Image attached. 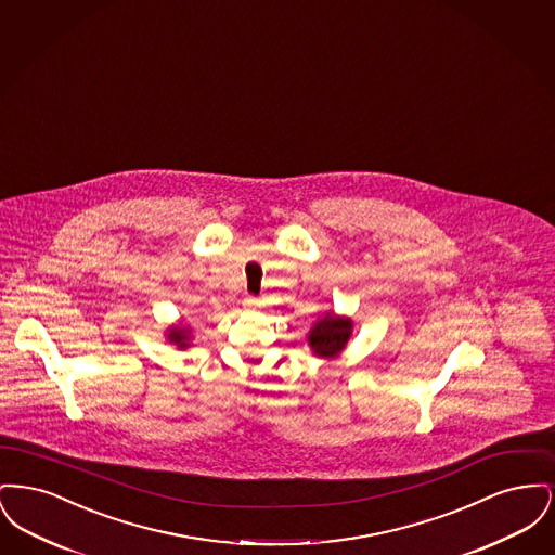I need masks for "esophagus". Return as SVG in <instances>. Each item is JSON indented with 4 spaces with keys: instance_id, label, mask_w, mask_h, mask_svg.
Here are the masks:
<instances>
[{
    "instance_id": "obj_1",
    "label": "esophagus",
    "mask_w": 555,
    "mask_h": 555,
    "mask_svg": "<svg viewBox=\"0 0 555 555\" xmlns=\"http://www.w3.org/2000/svg\"><path fill=\"white\" fill-rule=\"evenodd\" d=\"M243 306H245L247 310H260V308H262V299H258V297H245Z\"/></svg>"
}]
</instances>
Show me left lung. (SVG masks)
<instances>
[{"instance_id":"1","label":"left lung","mask_w":555,"mask_h":555,"mask_svg":"<svg viewBox=\"0 0 555 555\" xmlns=\"http://www.w3.org/2000/svg\"><path fill=\"white\" fill-rule=\"evenodd\" d=\"M353 335V320L335 312L318 318L308 331V345L312 353L324 360H335Z\"/></svg>"}]
</instances>
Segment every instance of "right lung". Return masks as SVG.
Wrapping results in <instances>:
<instances>
[{
  "mask_svg": "<svg viewBox=\"0 0 555 555\" xmlns=\"http://www.w3.org/2000/svg\"><path fill=\"white\" fill-rule=\"evenodd\" d=\"M164 337H166L168 344L175 345L177 349H186V347H191V341H193L191 326L183 324V320L177 322V324H170V326L164 331Z\"/></svg>",
  "mask_w": 555,
  "mask_h": 555,
  "instance_id": "add662e5",
  "label": "right lung"
}]
</instances>
